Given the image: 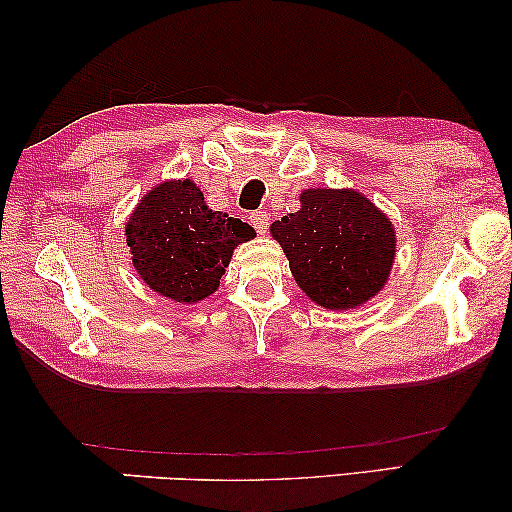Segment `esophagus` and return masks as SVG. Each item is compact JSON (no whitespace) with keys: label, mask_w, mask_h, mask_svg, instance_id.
Returning <instances> with one entry per match:
<instances>
[{"label":"esophagus","mask_w":512,"mask_h":512,"mask_svg":"<svg viewBox=\"0 0 512 512\" xmlns=\"http://www.w3.org/2000/svg\"><path fill=\"white\" fill-rule=\"evenodd\" d=\"M249 222L256 229V233H261V236H265L267 224H270V217H267L265 211H256V213L249 215Z\"/></svg>","instance_id":"esophagus-1"}]
</instances>
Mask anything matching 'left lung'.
I'll list each match as a JSON object with an SVG mask.
<instances>
[{"mask_svg":"<svg viewBox=\"0 0 512 512\" xmlns=\"http://www.w3.org/2000/svg\"><path fill=\"white\" fill-rule=\"evenodd\" d=\"M299 204L297 213L272 222L270 233L306 297L349 311L379 295L397 251L390 217L354 188H308Z\"/></svg>","mask_w":512,"mask_h":512,"instance_id":"1","label":"left lung"}]
</instances>
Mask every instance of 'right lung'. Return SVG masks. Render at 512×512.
<instances>
[{"mask_svg":"<svg viewBox=\"0 0 512 512\" xmlns=\"http://www.w3.org/2000/svg\"><path fill=\"white\" fill-rule=\"evenodd\" d=\"M124 238L149 290L179 304H199L220 288L233 249L256 238V231L208 208L192 179H170L138 201Z\"/></svg>","mask_w":512,"mask_h":512,"instance_id":"right-lung-1","label":"right lung"}]
</instances>
